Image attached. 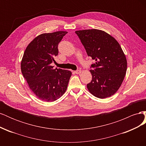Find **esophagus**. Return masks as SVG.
<instances>
[{"instance_id":"esophagus-1","label":"esophagus","mask_w":146,"mask_h":146,"mask_svg":"<svg viewBox=\"0 0 146 146\" xmlns=\"http://www.w3.org/2000/svg\"><path fill=\"white\" fill-rule=\"evenodd\" d=\"M81 72H82V70L80 69L77 70H76V71H75V73L77 74H80Z\"/></svg>"}]
</instances>
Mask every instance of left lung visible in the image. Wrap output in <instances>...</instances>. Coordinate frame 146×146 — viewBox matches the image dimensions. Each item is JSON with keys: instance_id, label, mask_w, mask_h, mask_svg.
<instances>
[{"instance_id": "left-lung-1", "label": "left lung", "mask_w": 146, "mask_h": 146, "mask_svg": "<svg viewBox=\"0 0 146 146\" xmlns=\"http://www.w3.org/2000/svg\"><path fill=\"white\" fill-rule=\"evenodd\" d=\"M88 56L96 60L90 70L92 80L88 90L96 98L104 99L115 94L127 71V59L119 42L104 31H76Z\"/></svg>"}]
</instances>
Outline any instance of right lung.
Here are the masks:
<instances>
[{"label": "right lung", "instance_id": "obj_1", "mask_svg": "<svg viewBox=\"0 0 146 146\" xmlns=\"http://www.w3.org/2000/svg\"><path fill=\"white\" fill-rule=\"evenodd\" d=\"M67 33L59 31L39 35L24 53L21 72L30 90L41 100L54 102L58 99L68 88L71 72L53 69L54 66L50 64L58 54L59 42Z\"/></svg>", "mask_w": 146, "mask_h": 146}]
</instances>
